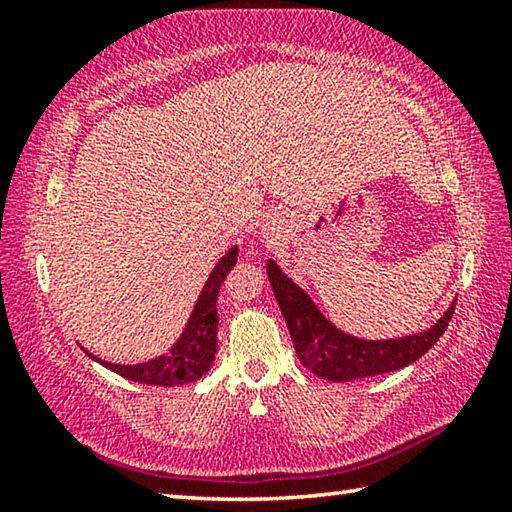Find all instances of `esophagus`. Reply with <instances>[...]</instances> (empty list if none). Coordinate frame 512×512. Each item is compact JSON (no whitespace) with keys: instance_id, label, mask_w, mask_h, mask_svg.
Returning <instances> with one entry per match:
<instances>
[{"instance_id":"1","label":"esophagus","mask_w":512,"mask_h":512,"mask_svg":"<svg viewBox=\"0 0 512 512\" xmlns=\"http://www.w3.org/2000/svg\"><path fill=\"white\" fill-rule=\"evenodd\" d=\"M268 230H271V232H273V228H268Z\"/></svg>"}]
</instances>
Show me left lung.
Returning a JSON list of instances; mask_svg holds the SVG:
<instances>
[{
	"mask_svg": "<svg viewBox=\"0 0 512 512\" xmlns=\"http://www.w3.org/2000/svg\"><path fill=\"white\" fill-rule=\"evenodd\" d=\"M266 273L302 366L339 384L411 366L443 336L456 307V300H452L445 314L424 332L370 341L336 327L309 298V293L298 287L273 259L266 262Z\"/></svg>",
	"mask_w": 512,
	"mask_h": 512,
	"instance_id": "obj_1",
	"label": "left lung"
}]
</instances>
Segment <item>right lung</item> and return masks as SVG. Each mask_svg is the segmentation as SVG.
Returning <instances> with one entry per match:
<instances>
[{
  "label": "right lung",
  "mask_w": 512,
  "mask_h": 512,
  "mask_svg": "<svg viewBox=\"0 0 512 512\" xmlns=\"http://www.w3.org/2000/svg\"><path fill=\"white\" fill-rule=\"evenodd\" d=\"M239 246H232L225 253L207 277L203 291L198 293L192 314H189L183 332L171 348L158 354L149 361L140 363H110L99 359L83 348L92 361L101 363L103 368L117 372L119 377H126L137 384L149 386H183L201 379L212 368L216 354V329H219V316H216V298L219 289L230 273V268L237 264Z\"/></svg>",
  "instance_id": "right-lung-1"
}]
</instances>
